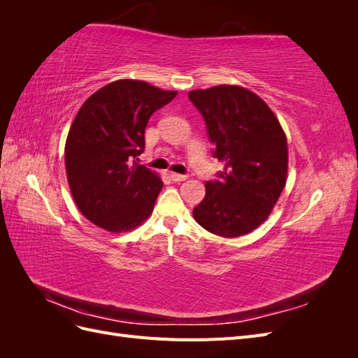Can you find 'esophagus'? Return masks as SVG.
I'll use <instances>...</instances> for the list:
<instances>
[{
	"mask_svg": "<svg viewBox=\"0 0 358 358\" xmlns=\"http://www.w3.org/2000/svg\"><path fill=\"white\" fill-rule=\"evenodd\" d=\"M170 179L175 180V182H182V180H187L188 176L187 175H179V173H170Z\"/></svg>",
	"mask_w": 358,
	"mask_h": 358,
	"instance_id": "1",
	"label": "esophagus"
}]
</instances>
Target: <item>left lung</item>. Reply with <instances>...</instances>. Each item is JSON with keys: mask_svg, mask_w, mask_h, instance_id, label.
<instances>
[{"mask_svg": "<svg viewBox=\"0 0 358 358\" xmlns=\"http://www.w3.org/2000/svg\"><path fill=\"white\" fill-rule=\"evenodd\" d=\"M201 113L213 157L225 167L206 182V196L192 210L203 229L239 237L272 212L287 182V137L270 107L242 86L220 85L188 94Z\"/></svg>", "mask_w": 358, "mask_h": 358, "instance_id": "obj_1", "label": "left lung"}]
</instances>
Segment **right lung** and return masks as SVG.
Wrapping results in <instances>:
<instances>
[{"instance_id": "1", "label": "right lung", "mask_w": 358, "mask_h": 358, "mask_svg": "<svg viewBox=\"0 0 358 358\" xmlns=\"http://www.w3.org/2000/svg\"><path fill=\"white\" fill-rule=\"evenodd\" d=\"M142 80L103 86L76 115L66 143V170L79 210L101 229H136L152 213L162 180L138 164L149 117L176 96Z\"/></svg>"}]
</instances>
